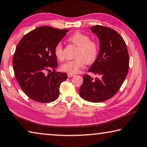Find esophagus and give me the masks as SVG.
Listing matches in <instances>:
<instances>
[{"label": "esophagus", "instance_id": "1", "mask_svg": "<svg viewBox=\"0 0 147 147\" xmlns=\"http://www.w3.org/2000/svg\"><path fill=\"white\" fill-rule=\"evenodd\" d=\"M67 76H68V77H73V76H75V74L73 73H68L67 74Z\"/></svg>", "mask_w": 147, "mask_h": 147}]
</instances>
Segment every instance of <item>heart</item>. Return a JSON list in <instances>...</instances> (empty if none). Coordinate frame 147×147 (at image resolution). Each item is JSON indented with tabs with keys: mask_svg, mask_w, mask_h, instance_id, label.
Wrapping results in <instances>:
<instances>
[{
	"mask_svg": "<svg viewBox=\"0 0 147 147\" xmlns=\"http://www.w3.org/2000/svg\"><path fill=\"white\" fill-rule=\"evenodd\" d=\"M68 40L77 46L75 53V59L62 64L61 69L63 71L69 73H76L82 69L86 62L92 63L97 59L99 53V46L96 42L90 40L87 34L75 32L69 37ZM54 55L58 60L64 59L63 50L60 43L57 44L54 48Z\"/></svg>",
	"mask_w": 147,
	"mask_h": 147,
	"instance_id": "1",
	"label": "heart"
}]
</instances>
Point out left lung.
<instances>
[{
  "label": "left lung",
  "instance_id": "8db88e82",
  "mask_svg": "<svg viewBox=\"0 0 147 147\" xmlns=\"http://www.w3.org/2000/svg\"><path fill=\"white\" fill-rule=\"evenodd\" d=\"M90 29L99 38L100 49L88 71L100 78L84 75L79 94L86 101L99 103L111 99L118 92L129 69V54L125 41L115 30L101 25Z\"/></svg>",
  "mask_w": 147,
  "mask_h": 147
}]
</instances>
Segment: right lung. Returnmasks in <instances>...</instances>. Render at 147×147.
Wrapping results in <instances>:
<instances>
[{"mask_svg": "<svg viewBox=\"0 0 147 147\" xmlns=\"http://www.w3.org/2000/svg\"><path fill=\"white\" fill-rule=\"evenodd\" d=\"M68 31L42 26L28 32L18 43L13 57V71L21 88L30 99L45 103L59 97L60 85L67 74L55 71L58 63L54 48ZM50 68L54 71L46 75Z\"/></svg>", "mask_w": 147, "mask_h": 147, "instance_id": "obj_1", "label": "right lung"}]
</instances>
